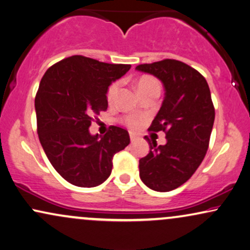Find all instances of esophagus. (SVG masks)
<instances>
[{
	"label": "esophagus",
	"mask_w": 250,
	"mask_h": 250,
	"mask_svg": "<svg viewBox=\"0 0 250 250\" xmlns=\"http://www.w3.org/2000/svg\"><path fill=\"white\" fill-rule=\"evenodd\" d=\"M136 139H137V135L134 134V132H130V141H131V143L135 142Z\"/></svg>",
	"instance_id": "esophagus-1"
}]
</instances>
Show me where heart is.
Returning <instances> with one entry per match:
<instances>
[{"label": "heart", "instance_id": "b5f03b06", "mask_svg": "<svg viewBox=\"0 0 250 250\" xmlns=\"http://www.w3.org/2000/svg\"><path fill=\"white\" fill-rule=\"evenodd\" d=\"M120 86V82L115 81L113 82L111 85L108 86L107 92H106V97H107V101L112 103L114 101L116 94H118ZM137 89L139 94H143V92L151 90V89H160V83L156 79L153 78V76H142L141 79L137 81ZM125 123L130 128H138L142 123V118H138V116L129 115L125 118Z\"/></svg>", "mask_w": 250, "mask_h": 250}]
</instances>
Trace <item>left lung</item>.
I'll return each instance as SVG.
<instances>
[{
	"instance_id": "1",
	"label": "left lung",
	"mask_w": 250,
	"mask_h": 250,
	"mask_svg": "<svg viewBox=\"0 0 250 250\" xmlns=\"http://www.w3.org/2000/svg\"><path fill=\"white\" fill-rule=\"evenodd\" d=\"M136 69L158 78L166 91L148 130L165 131L167 143L158 146L145 136L149 152L139 160V177L151 189L169 192L191 178L207 153L215 120L210 90L197 69L175 59Z\"/></svg>"
}]
</instances>
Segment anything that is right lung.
Segmentation results:
<instances>
[{"label": "right lung", "instance_id": "1", "mask_svg": "<svg viewBox=\"0 0 250 250\" xmlns=\"http://www.w3.org/2000/svg\"><path fill=\"white\" fill-rule=\"evenodd\" d=\"M131 65L107 64L72 56L44 73L35 97L38 134L56 171L80 188H95L109 177L112 159L130 143L125 129L112 125L99 138L89 127L107 109L106 92Z\"/></svg>", "mask_w": 250, "mask_h": 250}]
</instances>
